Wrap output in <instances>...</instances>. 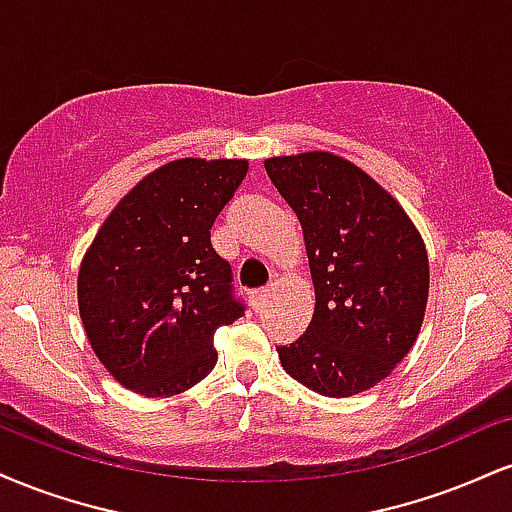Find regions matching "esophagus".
Instances as JSON below:
<instances>
[{"label": "esophagus", "mask_w": 512, "mask_h": 512, "mask_svg": "<svg viewBox=\"0 0 512 512\" xmlns=\"http://www.w3.org/2000/svg\"><path fill=\"white\" fill-rule=\"evenodd\" d=\"M269 300V288H260V291H255V305L262 307L264 303Z\"/></svg>", "instance_id": "34e87169"}]
</instances>
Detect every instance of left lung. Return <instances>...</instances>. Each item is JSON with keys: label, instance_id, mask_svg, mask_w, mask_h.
<instances>
[{"label": "left lung", "instance_id": "left-lung-1", "mask_svg": "<svg viewBox=\"0 0 512 512\" xmlns=\"http://www.w3.org/2000/svg\"><path fill=\"white\" fill-rule=\"evenodd\" d=\"M303 226L315 315L281 367L319 396L377 386L410 353L429 298L424 240L400 202L334 152L264 159Z\"/></svg>", "mask_w": 512, "mask_h": 512}]
</instances>
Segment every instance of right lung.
I'll return each mask as SVG.
<instances>
[{
  "label": "right lung",
  "mask_w": 512,
  "mask_h": 512,
  "mask_svg": "<svg viewBox=\"0 0 512 512\" xmlns=\"http://www.w3.org/2000/svg\"><path fill=\"white\" fill-rule=\"evenodd\" d=\"M248 159L183 157L140 178L85 250L78 312L92 353L128 391L169 398L217 365L214 334L243 317L209 243Z\"/></svg>",
  "instance_id": "add662e5"
}]
</instances>
